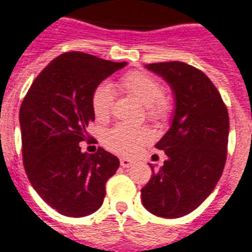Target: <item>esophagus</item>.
I'll use <instances>...</instances> for the list:
<instances>
[{"label": "esophagus", "instance_id": "1", "mask_svg": "<svg viewBox=\"0 0 252 252\" xmlns=\"http://www.w3.org/2000/svg\"><path fill=\"white\" fill-rule=\"evenodd\" d=\"M133 164H134V163H133V161H131L130 158H121V165H122L123 168H130V167H131Z\"/></svg>", "mask_w": 252, "mask_h": 252}]
</instances>
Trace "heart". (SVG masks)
Here are the masks:
<instances>
[{"label": "heart", "mask_w": 252, "mask_h": 252, "mask_svg": "<svg viewBox=\"0 0 252 252\" xmlns=\"http://www.w3.org/2000/svg\"><path fill=\"white\" fill-rule=\"evenodd\" d=\"M119 87L145 106L146 118L152 122H165L171 115L172 106L164 96L163 84L151 73L142 70L126 73L121 78ZM91 108L99 122L110 119L114 108V91L110 84L101 83L92 91ZM151 140V131L145 127L117 125L104 133L103 145L121 156H133Z\"/></svg>", "instance_id": "heart-1"}]
</instances>
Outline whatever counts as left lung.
I'll list each match as a JSON object with an SVG mask.
<instances>
[{
  "label": "left lung",
  "mask_w": 252,
  "mask_h": 252,
  "mask_svg": "<svg viewBox=\"0 0 252 252\" xmlns=\"http://www.w3.org/2000/svg\"><path fill=\"white\" fill-rule=\"evenodd\" d=\"M171 85L175 94L172 125L156 144L167 160L141 189L151 213L178 219L191 213L213 191L226 161L229 117L210 78L179 61L146 65Z\"/></svg>",
  "instance_id": "1"
}]
</instances>
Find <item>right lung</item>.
I'll use <instances>...</instances> for the list:
<instances>
[{
	"mask_svg": "<svg viewBox=\"0 0 252 252\" xmlns=\"http://www.w3.org/2000/svg\"><path fill=\"white\" fill-rule=\"evenodd\" d=\"M126 65L69 51L37 74L20 107L23 163L32 187L44 202L69 217L92 215L106 195V183L119 160L103 148L81 151L94 119L91 94Z\"/></svg>",
	"mask_w": 252,
	"mask_h": 252,
	"instance_id": "add662e5",
	"label": "right lung"
}]
</instances>
